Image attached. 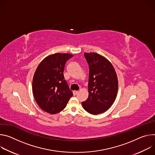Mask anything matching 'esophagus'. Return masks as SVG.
Instances as JSON below:
<instances>
[{
	"label": "esophagus",
	"mask_w": 155,
	"mask_h": 155,
	"mask_svg": "<svg viewBox=\"0 0 155 155\" xmlns=\"http://www.w3.org/2000/svg\"><path fill=\"white\" fill-rule=\"evenodd\" d=\"M73 95H77V94H78V91H74L73 92Z\"/></svg>",
	"instance_id": "obj_1"
}]
</instances>
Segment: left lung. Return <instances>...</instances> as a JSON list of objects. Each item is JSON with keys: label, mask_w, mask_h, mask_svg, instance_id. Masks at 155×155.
Listing matches in <instances>:
<instances>
[{"label": "left lung", "mask_w": 155, "mask_h": 155, "mask_svg": "<svg viewBox=\"0 0 155 155\" xmlns=\"http://www.w3.org/2000/svg\"><path fill=\"white\" fill-rule=\"evenodd\" d=\"M89 67L88 98L82 102L83 108L92 114L107 111L117 93L118 80L111 63L97 53H84Z\"/></svg>", "instance_id": "obj_1"}]
</instances>
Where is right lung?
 Segmentation results:
<instances>
[{
  "label": "right lung",
  "mask_w": 155,
  "mask_h": 155,
  "mask_svg": "<svg viewBox=\"0 0 155 155\" xmlns=\"http://www.w3.org/2000/svg\"><path fill=\"white\" fill-rule=\"evenodd\" d=\"M73 55L57 53L45 57L38 65L32 79V93L39 107L50 114L62 111L73 96L64 79L66 62Z\"/></svg>",
  "instance_id": "1"
}]
</instances>
